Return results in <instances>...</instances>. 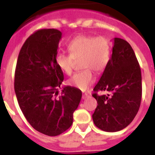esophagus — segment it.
I'll use <instances>...</instances> for the list:
<instances>
[{
  "mask_svg": "<svg viewBox=\"0 0 155 155\" xmlns=\"http://www.w3.org/2000/svg\"><path fill=\"white\" fill-rule=\"evenodd\" d=\"M88 96H89V95H88V94H87V93H84V94L82 95V98H83V99H84V98H87Z\"/></svg>",
  "mask_w": 155,
  "mask_h": 155,
  "instance_id": "1",
  "label": "esophagus"
}]
</instances>
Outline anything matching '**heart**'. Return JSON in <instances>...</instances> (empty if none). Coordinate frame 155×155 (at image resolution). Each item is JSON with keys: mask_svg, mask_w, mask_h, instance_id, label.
<instances>
[{"mask_svg": "<svg viewBox=\"0 0 155 155\" xmlns=\"http://www.w3.org/2000/svg\"><path fill=\"white\" fill-rule=\"evenodd\" d=\"M70 55L58 53L55 61L63 73L71 75L75 61H80L81 68L84 70L75 74L68 84L81 91L87 90L94 82L92 71L99 74L105 69L110 60V41L104 36L81 35L68 45Z\"/></svg>", "mask_w": 155, "mask_h": 155, "instance_id": "1", "label": "heart"}]
</instances>
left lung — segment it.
Returning a JSON list of instances; mask_svg holds the SVG:
<instances>
[{
  "instance_id": "1",
  "label": "left lung",
  "mask_w": 155,
  "mask_h": 155,
  "mask_svg": "<svg viewBox=\"0 0 155 155\" xmlns=\"http://www.w3.org/2000/svg\"><path fill=\"white\" fill-rule=\"evenodd\" d=\"M141 81L140 68L131 46L114 38L112 57L93 89L110 92L92 94L98 102L92 115L94 125L106 132H116L130 124L140 105Z\"/></svg>"
}]
</instances>
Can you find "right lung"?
Wrapping results in <instances>:
<instances>
[{"label": "right lung", "instance_id": "right-lung-1", "mask_svg": "<svg viewBox=\"0 0 155 155\" xmlns=\"http://www.w3.org/2000/svg\"><path fill=\"white\" fill-rule=\"evenodd\" d=\"M62 33L55 28L31 34L19 52L15 74V91L30 125L47 136L60 135L73 124V113L82 93L64 86V74L55 61Z\"/></svg>", "mask_w": 155, "mask_h": 155}]
</instances>
